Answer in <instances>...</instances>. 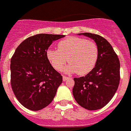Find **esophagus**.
Listing matches in <instances>:
<instances>
[{"label": "esophagus", "instance_id": "obj_1", "mask_svg": "<svg viewBox=\"0 0 131 131\" xmlns=\"http://www.w3.org/2000/svg\"><path fill=\"white\" fill-rule=\"evenodd\" d=\"M68 79H69V78L67 77V76H63V81H66V80H67Z\"/></svg>", "mask_w": 131, "mask_h": 131}]
</instances>
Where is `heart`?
Wrapping results in <instances>:
<instances>
[{"instance_id": "1", "label": "heart", "mask_w": 131, "mask_h": 131, "mask_svg": "<svg viewBox=\"0 0 131 131\" xmlns=\"http://www.w3.org/2000/svg\"><path fill=\"white\" fill-rule=\"evenodd\" d=\"M58 50L49 49L46 57L53 68L61 70L65 64L67 73H77L79 75H85L95 67L98 59V47L94 41L77 37H70L61 41Z\"/></svg>"}]
</instances>
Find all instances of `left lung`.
<instances>
[{
  "label": "left lung",
  "mask_w": 131,
  "mask_h": 131,
  "mask_svg": "<svg viewBox=\"0 0 131 131\" xmlns=\"http://www.w3.org/2000/svg\"><path fill=\"white\" fill-rule=\"evenodd\" d=\"M92 39L98 47V59L90 73L75 78L73 97L80 106L97 110L108 104L116 93L120 81V62L112 45L98 34L81 33Z\"/></svg>",
  "instance_id": "1"
}]
</instances>
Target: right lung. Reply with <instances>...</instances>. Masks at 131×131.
<instances>
[{"label":"right lung","instance_id":"obj_1","mask_svg":"<svg viewBox=\"0 0 131 131\" xmlns=\"http://www.w3.org/2000/svg\"><path fill=\"white\" fill-rule=\"evenodd\" d=\"M59 34H39L17 46L10 61V82L19 103L31 111L46 107L55 97L63 77L52 67L46 51Z\"/></svg>","mask_w":131,"mask_h":131}]
</instances>
